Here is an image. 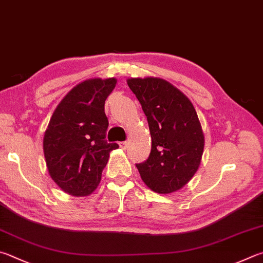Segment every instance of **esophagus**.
Segmentation results:
<instances>
[{
  "instance_id": "obj_1",
  "label": "esophagus",
  "mask_w": 263,
  "mask_h": 263,
  "mask_svg": "<svg viewBox=\"0 0 263 263\" xmlns=\"http://www.w3.org/2000/svg\"><path fill=\"white\" fill-rule=\"evenodd\" d=\"M127 141H122V142H119V147L121 148H123V149H126V147H127Z\"/></svg>"
}]
</instances>
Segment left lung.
I'll list each match as a JSON object with an SVG mask.
<instances>
[{"mask_svg": "<svg viewBox=\"0 0 263 263\" xmlns=\"http://www.w3.org/2000/svg\"><path fill=\"white\" fill-rule=\"evenodd\" d=\"M128 87L147 116L152 138L149 157L137 164L152 191L170 194L193 178L201 163L204 135L191 100L166 80L128 78Z\"/></svg>", "mask_w": 263, "mask_h": 263, "instance_id": "1", "label": "left lung"}]
</instances>
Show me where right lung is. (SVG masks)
<instances>
[{"instance_id":"1","label":"right lung","mask_w":263,"mask_h":263,"mask_svg":"<svg viewBox=\"0 0 263 263\" xmlns=\"http://www.w3.org/2000/svg\"><path fill=\"white\" fill-rule=\"evenodd\" d=\"M116 84V78H90L76 85L57 104L45 131L49 176L73 197H87L97 190L109 153L118 148L104 140L109 124L104 102Z\"/></svg>"}]
</instances>
